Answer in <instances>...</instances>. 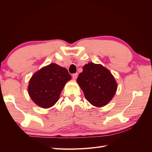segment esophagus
I'll use <instances>...</instances> for the list:
<instances>
[{"instance_id": "1", "label": "esophagus", "mask_w": 152, "mask_h": 152, "mask_svg": "<svg viewBox=\"0 0 152 152\" xmlns=\"http://www.w3.org/2000/svg\"><path fill=\"white\" fill-rule=\"evenodd\" d=\"M78 77V73H73V74L72 75V78L73 79H77V78Z\"/></svg>"}]
</instances>
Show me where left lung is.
<instances>
[{"label": "left lung", "instance_id": "left-lung-1", "mask_svg": "<svg viewBox=\"0 0 152 152\" xmlns=\"http://www.w3.org/2000/svg\"><path fill=\"white\" fill-rule=\"evenodd\" d=\"M77 82L83 91L86 99L97 107L108 104L117 88V82L110 71L102 65L93 63L84 66Z\"/></svg>", "mask_w": 152, "mask_h": 152}]
</instances>
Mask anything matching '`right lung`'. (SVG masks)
Returning a JSON list of instances; mask_svg holds the SVG:
<instances>
[{
  "label": "right lung",
  "instance_id": "1",
  "mask_svg": "<svg viewBox=\"0 0 152 152\" xmlns=\"http://www.w3.org/2000/svg\"><path fill=\"white\" fill-rule=\"evenodd\" d=\"M71 79L65 68L55 63L41 68L29 82L28 94L39 107L48 108L56 103L66 82Z\"/></svg>",
  "mask_w": 152,
  "mask_h": 152
}]
</instances>
